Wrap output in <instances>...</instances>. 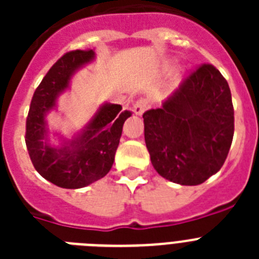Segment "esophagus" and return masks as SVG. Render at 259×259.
I'll return each mask as SVG.
<instances>
[{
    "mask_svg": "<svg viewBox=\"0 0 259 259\" xmlns=\"http://www.w3.org/2000/svg\"><path fill=\"white\" fill-rule=\"evenodd\" d=\"M148 107H149V105H148V101H145V100H139V101L135 102L134 111H135V114H136V115H143Z\"/></svg>",
    "mask_w": 259,
    "mask_h": 259,
    "instance_id": "esophagus-1",
    "label": "esophagus"
}]
</instances>
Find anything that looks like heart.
Returning <instances> with one entry per match:
<instances>
[{"mask_svg": "<svg viewBox=\"0 0 259 259\" xmlns=\"http://www.w3.org/2000/svg\"><path fill=\"white\" fill-rule=\"evenodd\" d=\"M174 68H175V63H174V62H167V63H164V66L162 70H163L164 74H170Z\"/></svg>", "mask_w": 259, "mask_h": 259, "instance_id": "heart-1", "label": "heart"}]
</instances>
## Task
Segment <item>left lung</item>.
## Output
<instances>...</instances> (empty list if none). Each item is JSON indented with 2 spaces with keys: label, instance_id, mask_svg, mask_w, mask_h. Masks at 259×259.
I'll return each instance as SVG.
<instances>
[{
  "label": "left lung",
  "instance_id": "left-lung-1",
  "mask_svg": "<svg viewBox=\"0 0 259 259\" xmlns=\"http://www.w3.org/2000/svg\"><path fill=\"white\" fill-rule=\"evenodd\" d=\"M143 118L150 161L162 178L198 185L221 170L235 119L227 80L214 66H201Z\"/></svg>",
  "mask_w": 259,
  "mask_h": 259
}]
</instances>
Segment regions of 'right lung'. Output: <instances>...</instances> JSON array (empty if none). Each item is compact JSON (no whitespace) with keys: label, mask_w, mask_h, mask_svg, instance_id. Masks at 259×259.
Masks as SVG:
<instances>
[{"label":"right lung","mask_w":259,"mask_h":259,"mask_svg":"<svg viewBox=\"0 0 259 259\" xmlns=\"http://www.w3.org/2000/svg\"><path fill=\"white\" fill-rule=\"evenodd\" d=\"M96 52L75 50L56 62L33 93L26 125L29 157L44 179L66 189H79L104 178L113 167L125 119L132 111L104 102L79 131L65 136L52 131L48 116L58 100L70 91L72 77L93 63Z\"/></svg>","instance_id":"add662e5"}]
</instances>
